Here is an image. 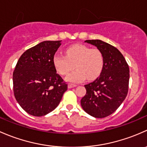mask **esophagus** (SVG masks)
Segmentation results:
<instances>
[{
	"label": "esophagus",
	"mask_w": 147,
	"mask_h": 147,
	"mask_svg": "<svg viewBox=\"0 0 147 147\" xmlns=\"http://www.w3.org/2000/svg\"><path fill=\"white\" fill-rule=\"evenodd\" d=\"M76 84H68V88H71L76 87Z\"/></svg>",
	"instance_id": "34e87169"
}]
</instances>
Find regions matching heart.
Instances as JSON below:
<instances>
[{"instance_id": "obj_1", "label": "heart", "mask_w": 147, "mask_h": 147, "mask_svg": "<svg viewBox=\"0 0 147 147\" xmlns=\"http://www.w3.org/2000/svg\"><path fill=\"white\" fill-rule=\"evenodd\" d=\"M53 63L57 71L61 75H67L66 81L78 83L97 78L102 72L104 65V57L102 51L98 49H90L82 45H74L66 49V56L55 54Z\"/></svg>"}]
</instances>
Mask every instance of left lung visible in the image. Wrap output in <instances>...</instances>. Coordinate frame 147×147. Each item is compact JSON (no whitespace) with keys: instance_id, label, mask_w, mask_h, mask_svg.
Here are the masks:
<instances>
[{"instance_id":"left-lung-1","label":"left lung","mask_w":147,"mask_h":147,"mask_svg":"<svg viewBox=\"0 0 147 147\" xmlns=\"http://www.w3.org/2000/svg\"><path fill=\"white\" fill-rule=\"evenodd\" d=\"M102 51L104 65L100 76L85 85L86 94L81 100L86 113L97 118L113 114L126 98L129 80V66L117 48L100 40H86Z\"/></svg>"}]
</instances>
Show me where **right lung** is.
I'll list each match as a JSON object with an SVG mask.
<instances>
[{"label": "right lung", "mask_w": 147, "mask_h": 147, "mask_svg": "<svg viewBox=\"0 0 147 147\" xmlns=\"http://www.w3.org/2000/svg\"><path fill=\"white\" fill-rule=\"evenodd\" d=\"M61 41H44L28 49L13 71V92L25 112L41 117L59 104L68 86L57 73L53 57Z\"/></svg>", "instance_id": "1"}]
</instances>
